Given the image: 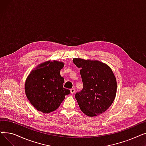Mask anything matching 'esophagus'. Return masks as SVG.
Returning <instances> with one entry per match:
<instances>
[{"mask_svg":"<svg viewBox=\"0 0 146 146\" xmlns=\"http://www.w3.org/2000/svg\"><path fill=\"white\" fill-rule=\"evenodd\" d=\"M75 91H76L75 89H74V88H72V89H70V93H71L72 94H74V92H75Z\"/></svg>","mask_w":146,"mask_h":146,"instance_id":"1","label":"esophagus"}]
</instances>
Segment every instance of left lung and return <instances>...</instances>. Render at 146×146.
<instances>
[{"mask_svg": "<svg viewBox=\"0 0 146 146\" xmlns=\"http://www.w3.org/2000/svg\"><path fill=\"white\" fill-rule=\"evenodd\" d=\"M79 68L83 88L75 95L81 111L89 117H95L108 110L117 93V80L111 68L98 60L74 58Z\"/></svg>", "mask_w": 146, "mask_h": 146, "instance_id": "8db88e82", "label": "left lung"}]
</instances>
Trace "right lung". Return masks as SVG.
Here are the masks:
<instances>
[{
    "mask_svg": "<svg viewBox=\"0 0 146 146\" xmlns=\"http://www.w3.org/2000/svg\"><path fill=\"white\" fill-rule=\"evenodd\" d=\"M64 63L48 61L32 70L25 84V94L29 101L38 111L50 113L56 110L65 96L70 93L63 88L64 79L60 75Z\"/></svg>",
    "mask_w": 146,
    "mask_h": 146,
    "instance_id": "add662e5",
    "label": "right lung"
}]
</instances>
